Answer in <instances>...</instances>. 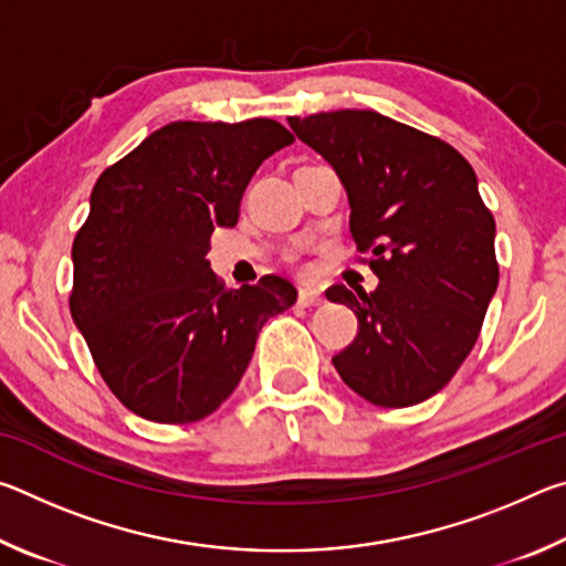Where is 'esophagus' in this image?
Returning <instances> with one entry per match:
<instances>
[{"mask_svg":"<svg viewBox=\"0 0 566 566\" xmlns=\"http://www.w3.org/2000/svg\"><path fill=\"white\" fill-rule=\"evenodd\" d=\"M296 302H300L302 306H317L324 302V296L319 290H312V286H302L300 290V296H296Z\"/></svg>","mask_w":566,"mask_h":566,"instance_id":"obj_1","label":"esophagus"}]
</instances>
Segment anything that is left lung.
Listing matches in <instances>:
<instances>
[{
    "mask_svg": "<svg viewBox=\"0 0 566 566\" xmlns=\"http://www.w3.org/2000/svg\"><path fill=\"white\" fill-rule=\"evenodd\" d=\"M290 127L339 175L352 239L379 276L369 294L327 290L359 322L332 364L371 405H419L462 367L500 284L474 169L447 142L371 109L290 117Z\"/></svg>",
    "mask_w": 566,
    "mask_h": 566,
    "instance_id": "8db88e82",
    "label": "left lung"
}]
</instances>
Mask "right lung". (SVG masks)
Masks as SVG:
<instances>
[{
	"mask_svg": "<svg viewBox=\"0 0 566 566\" xmlns=\"http://www.w3.org/2000/svg\"><path fill=\"white\" fill-rule=\"evenodd\" d=\"M274 119L171 122L102 171L72 244L70 312L112 395L159 424L212 415L242 379L264 322L296 302L276 274L227 290L205 260L234 227Z\"/></svg>",
	"mask_w": 566,
	"mask_h": 566,
	"instance_id": "obj_1",
	"label": "right lung"
}]
</instances>
